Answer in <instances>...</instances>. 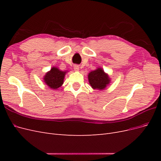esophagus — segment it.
<instances>
[{
    "label": "esophagus",
    "mask_w": 161,
    "mask_h": 161,
    "mask_svg": "<svg viewBox=\"0 0 161 161\" xmlns=\"http://www.w3.org/2000/svg\"><path fill=\"white\" fill-rule=\"evenodd\" d=\"M79 66H78V65H75L74 66V70H75V71H79Z\"/></svg>",
    "instance_id": "obj_1"
}]
</instances>
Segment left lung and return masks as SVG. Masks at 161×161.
<instances>
[{"label": "left lung", "instance_id": "1", "mask_svg": "<svg viewBox=\"0 0 161 161\" xmlns=\"http://www.w3.org/2000/svg\"><path fill=\"white\" fill-rule=\"evenodd\" d=\"M88 80L92 89L100 91L104 90L111 82L109 75L100 67L89 73Z\"/></svg>", "mask_w": 161, "mask_h": 161}]
</instances>
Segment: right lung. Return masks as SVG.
<instances>
[{"mask_svg":"<svg viewBox=\"0 0 161 161\" xmlns=\"http://www.w3.org/2000/svg\"><path fill=\"white\" fill-rule=\"evenodd\" d=\"M68 70L62 71L58 67L53 66L50 71L46 73L43 79L45 84L52 89H58L64 83V76Z\"/></svg>","mask_w":161,"mask_h":161,"instance_id":"add662e5","label":"right lung"}]
</instances>
